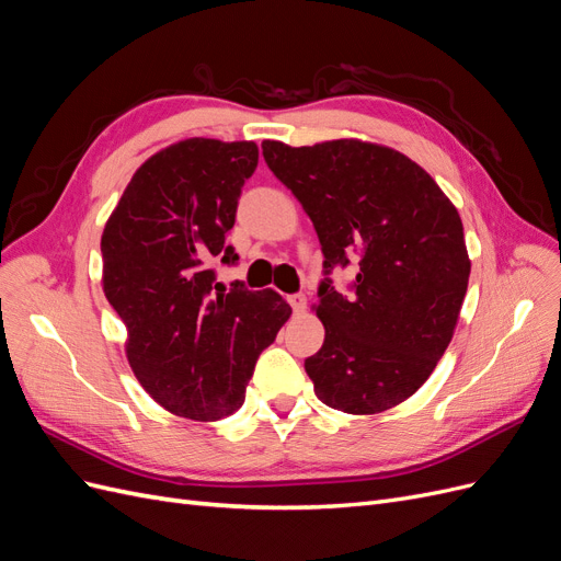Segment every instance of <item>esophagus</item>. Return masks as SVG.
<instances>
[{"label": "esophagus", "instance_id": "esophagus-1", "mask_svg": "<svg viewBox=\"0 0 561 561\" xmlns=\"http://www.w3.org/2000/svg\"><path fill=\"white\" fill-rule=\"evenodd\" d=\"M287 301H290V307H293L295 313L307 311V297H304V295H290V297H287Z\"/></svg>", "mask_w": 561, "mask_h": 561}]
</instances>
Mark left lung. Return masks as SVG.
Returning <instances> with one entry per match:
<instances>
[{
	"label": "left lung",
	"instance_id": "1",
	"mask_svg": "<svg viewBox=\"0 0 561 561\" xmlns=\"http://www.w3.org/2000/svg\"><path fill=\"white\" fill-rule=\"evenodd\" d=\"M262 151L311 217L325 268L358 257L351 295L325 280L313 304L325 328L304 363L316 396L346 414L386 412L426 383L454 336L470 276L461 217L393 147L264 140Z\"/></svg>",
	"mask_w": 561,
	"mask_h": 561
}]
</instances>
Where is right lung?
<instances>
[{"instance_id":"obj_1","label":"right lung","mask_w":561,"mask_h":561,"mask_svg":"<svg viewBox=\"0 0 561 561\" xmlns=\"http://www.w3.org/2000/svg\"><path fill=\"white\" fill-rule=\"evenodd\" d=\"M257 161L250 140L168 145L133 173L100 239L128 365L175 416L217 421L239 410L260 353L293 313L276 290H227L210 268L239 260L225 236Z\"/></svg>"}]
</instances>
